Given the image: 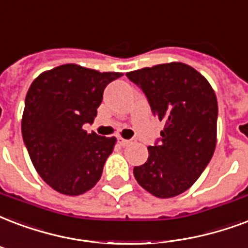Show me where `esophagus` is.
Segmentation results:
<instances>
[{
	"mask_svg": "<svg viewBox=\"0 0 248 248\" xmlns=\"http://www.w3.org/2000/svg\"><path fill=\"white\" fill-rule=\"evenodd\" d=\"M118 143H120L122 147H127V145L135 143V139H128L127 140V139H122V138H120V139H118Z\"/></svg>",
	"mask_w": 248,
	"mask_h": 248,
	"instance_id": "obj_1",
	"label": "esophagus"
}]
</instances>
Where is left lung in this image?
<instances>
[{"label":"left lung","instance_id":"1","mask_svg":"<svg viewBox=\"0 0 248 248\" xmlns=\"http://www.w3.org/2000/svg\"><path fill=\"white\" fill-rule=\"evenodd\" d=\"M145 94L151 110L165 122L134 177L157 198H173L196 182L216 148V94L191 66L171 62L126 74Z\"/></svg>","mask_w":248,"mask_h":248}]
</instances>
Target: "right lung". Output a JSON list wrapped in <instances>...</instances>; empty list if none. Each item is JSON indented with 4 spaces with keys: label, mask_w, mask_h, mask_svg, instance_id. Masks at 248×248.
<instances>
[{
    "label": "right lung",
    "mask_w": 248,
    "mask_h": 248,
    "mask_svg": "<svg viewBox=\"0 0 248 248\" xmlns=\"http://www.w3.org/2000/svg\"><path fill=\"white\" fill-rule=\"evenodd\" d=\"M121 73L62 65L40 74L26 96L22 135L41 178L56 191L75 196L99 182L116 138L88 134L105 87Z\"/></svg>",
    "instance_id": "1"
}]
</instances>
